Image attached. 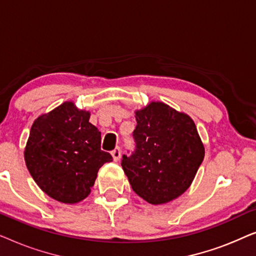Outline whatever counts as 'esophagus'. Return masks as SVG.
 Here are the masks:
<instances>
[{
    "instance_id": "esophagus-1",
    "label": "esophagus",
    "mask_w": 256,
    "mask_h": 256,
    "mask_svg": "<svg viewBox=\"0 0 256 256\" xmlns=\"http://www.w3.org/2000/svg\"><path fill=\"white\" fill-rule=\"evenodd\" d=\"M112 156H113V160H120V157H121V149H120V146H116V148H115L113 152H112Z\"/></svg>"
}]
</instances>
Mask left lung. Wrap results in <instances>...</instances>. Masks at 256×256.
<instances>
[{"label": "left lung", "instance_id": "8db88e82", "mask_svg": "<svg viewBox=\"0 0 256 256\" xmlns=\"http://www.w3.org/2000/svg\"><path fill=\"white\" fill-rule=\"evenodd\" d=\"M134 152L121 166L136 194L154 205L183 194L204 160L205 150L188 115L163 102L136 112Z\"/></svg>", "mask_w": 256, "mask_h": 256}]
</instances>
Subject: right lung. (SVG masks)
<instances>
[{"instance_id":"1","label":"right lung","mask_w":256,"mask_h":256,"mask_svg":"<svg viewBox=\"0 0 256 256\" xmlns=\"http://www.w3.org/2000/svg\"><path fill=\"white\" fill-rule=\"evenodd\" d=\"M24 158L28 170L48 196L74 204L90 194L98 171L112 162L101 150V132L90 113L64 102L34 122Z\"/></svg>"}]
</instances>
